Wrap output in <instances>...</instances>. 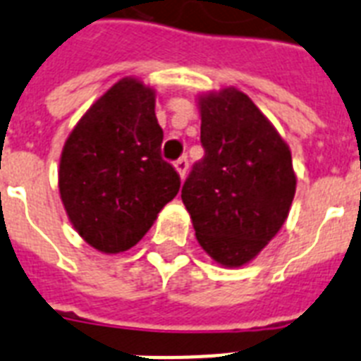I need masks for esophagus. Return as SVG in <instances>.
Masks as SVG:
<instances>
[{
	"instance_id": "34e87169",
	"label": "esophagus",
	"mask_w": 361,
	"mask_h": 361,
	"mask_svg": "<svg viewBox=\"0 0 361 361\" xmlns=\"http://www.w3.org/2000/svg\"><path fill=\"white\" fill-rule=\"evenodd\" d=\"M174 166H176V171H178V174H180L181 180H183L187 171H189V159H187V157H180V159L174 163Z\"/></svg>"
}]
</instances>
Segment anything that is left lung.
<instances>
[{"label": "left lung", "mask_w": 361, "mask_h": 361, "mask_svg": "<svg viewBox=\"0 0 361 361\" xmlns=\"http://www.w3.org/2000/svg\"><path fill=\"white\" fill-rule=\"evenodd\" d=\"M204 157L181 189L196 239L216 263L241 267L283 226L297 176L289 146L237 89L198 98Z\"/></svg>", "instance_id": "obj_1"}]
</instances>
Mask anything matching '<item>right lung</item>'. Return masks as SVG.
Instances as JSON below:
<instances>
[{
    "label": "right lung",
    "instance_id": "obj_1",
    "mask_svg": "<svg viewBox=\"0 0 361 361\" xmlns=\"http://www.w3.org/2000/svg\"><path fill=\"white\" fill-rule=\"evenodd\" d=\"M155 90L120 79L64 142L59 192L78 233L96 250L135 247L178 195L180 174L161 157Z\"/></svg>",
    "mask_w": 361,
    "mask_h": 361
}]
</instances>
